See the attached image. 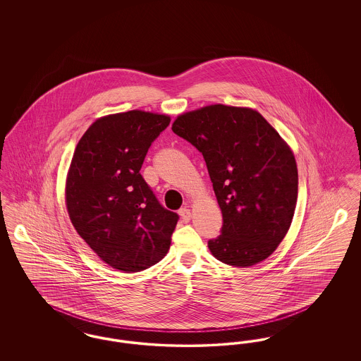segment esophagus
<instances>
[{
  "label": "esophagus",
  "instance_id": "esophagus-1",
  "mask_svg": "<svg viewBox=\"0 0 361 361\" xmlns=\"http://www.w3.org/2000/svg\"><path fill=\"white\" fill-rule=\"evenodd\" d=\"M178 214H180V216H181V219H183L184 222H189V221H190V209L187 208V207L181 208V209L178 211Z\"/></svg>",
  "mask_w": 361,
  "mask_h": 361
}]
</instances>
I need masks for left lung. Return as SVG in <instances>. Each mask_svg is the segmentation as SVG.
<instances>
[{
	"label": "left lung",
	"instance_id": "obj_1",
	"mask_svg": "<svg viewBox=\"0 0 361 361\" xmlns=\"http://www.w3.org/2000/svg\"><path fill=\"white\" fill-rule=\"evenodd\" d=\"M172 130L206 161L224 215L212 256L233 267L269 257L290 230L298 200V166L288 143L253 108L206 105L177 116Z\"/></svg>",
	"mask_w": 361,
	"mask_h": 361
}]
</instances>
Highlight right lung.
<instances>
[{
  "mask_svg": "<svg viewBox=\"0 0 361 361\" xmlns=\"http://www.w3.org/2000/svg\"><path fill=\"white\" fill-rule=\"evenodd\" d=\"M171 116L134 109L99 118L77 143L66 177L70 221L114 269L140 272L166 256L178 215L139 173Z\"/></svg>",
  "mask_w": 361,
  "mask_h": 361,
  "instance_id": "add662e5",
  "label": "right lung"
}]
</instances>
